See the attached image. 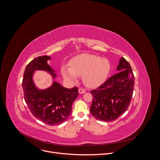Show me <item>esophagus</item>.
Segmentation results:
<instances>
[{
  "mask_svg": "<svg viewBox=\"0 0 160 160\" xmlns=\"http://www.w3.org/2000/svg\"><path fill=\"white\" fill-rule=\"evenodd\" d=\"M78 92H79L80 94H83V93L85 92V90L84 89L82 88H80L78 89Z\"/></svg>",
  "mask_w": 160,
  "mask_h": 160,
  "instance_id": "34e87169",
  "label": "esophagus"
}]
</instances>
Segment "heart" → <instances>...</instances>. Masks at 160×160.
I'll return each mask as SVG.
<instances>
[{
    "label": "heart",
    "mask_w": 160,
    "mask_h": 160,
    "mask_svg": "<svg viewBox=\"0 0 160 160\" xmlns=\"http://www.w3.org/2000/svg\"><path fill=\"white\" fill-rule=\"evenodd\" d=\"M70 66V68L63 66L61 68V73L64 78L76 80L78 76L83 75L85 84L92 87L104 82L111 70V64L107 59L88 54L73 58Z\"/></svg>",
    "instance_id": "1"
}]
</instances>
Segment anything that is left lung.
<instances>
[{
  "label": "left lung",
  "mask_w": 160,
  "mask_h": 160,
  "mask_svg": "<svg viewBox=\"0 0 160 160\" xmlns=\"http://www.w3.org/2000/svg\"><path fill=\"white\" fill-rule=\"evenodd\" d=\"M118 72L109 77L101 86L90 90L93 96L90 111L96 119L112 122L128 109L132 98L134 75L129 62L120 59Z\"/></svg>",
  "instance_id": "obj_1"
}]
</instances>
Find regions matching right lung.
Returning <instances> with one entry per match:
<instances>
[{
  "instance_id": "add662e5",
  "label": "right lung",
  "mask_w": 160,
  "mask_h": 160,
  "mask_svg": "<svg viewBox=\"0 0 160 160\" xmlns=\"http://www.w3.org/2000/svg\"><path fill=\"white\" fill-rule=\"evenodd\" d=\"M47 56L33 59L27 66L22 81L25 101L32 115L43 123L52 126L68 120L72 112V106L78 96V88H67L56 82L48 89H37L32 80L35 70L50 72L53 78L56 75L48 64Z\"/></svg>"
}]
</instances>
